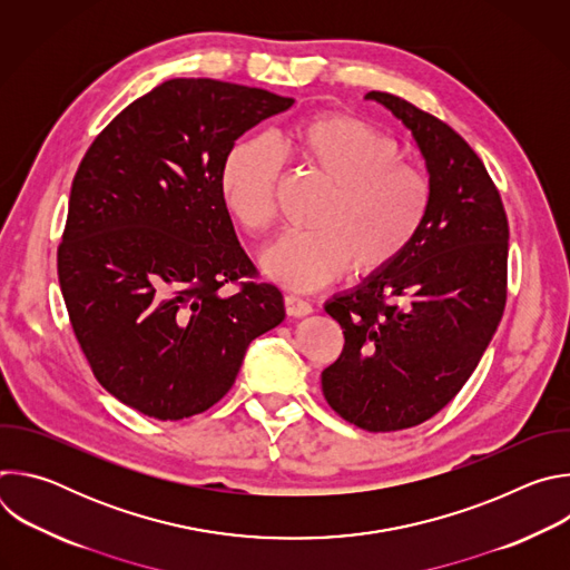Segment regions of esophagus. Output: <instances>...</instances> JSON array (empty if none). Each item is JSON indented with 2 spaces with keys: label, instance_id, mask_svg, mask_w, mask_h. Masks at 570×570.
<instances>
[{
  "label": "esophagus",
  "instance_id": "34e87169",
  "mask_svg": "<svg viewBox=\"0 0 570 570\" xmlns=\"http://www.w3.org/2000/svg\"><path fill=\"white\" fill-rule=\"evenodd\" d=\"M284 308L293 317H302V315L313 313V306L306 299L297 297V295H284Z\"/></svg>",
  "mask_w": 570,
  "mask_h": 570
}]
</instances>
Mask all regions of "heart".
<instances>
[{
	"label": "heart",
	"mask_w": 570,
	"mask_h": 570,
	"mask_svg": "<svg viewBox=\"0 0 570 570\" xmlns=\"http://www.w3.org/2000/svg\"><path fill=\"white\" fill-rule=\"evenodd\" d=\"M282 155L327 185L311 214V229L288 232L262 255L264 271L282 286L313 291L341 277L394 266L422 234L433 187L401 159L396 139L347 112L311 115L275 137L234 141L223 155L218 191L232 218L250 234H266L277 212Z\"/></svg>",
	"instance_id": "obj_1"
}]
</instances>
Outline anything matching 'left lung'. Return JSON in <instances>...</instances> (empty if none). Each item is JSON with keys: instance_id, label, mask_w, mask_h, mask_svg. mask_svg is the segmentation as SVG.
Instances as JSON below:
<instances>
[{"instance_id": "8db88e82", "label": "left lung", "mask_w": 570, "mask_h": 570, "mask_svg": "<svg viewBox=\"0 0 570 570\" xmlns=\"http://www.w3.org/2000/svg\"><path fill=\"white\" fill-rule=\"evenodd\" d=\"M409 126L426 157L429 220L394 266L334 297L345 347L322 394L345 422L413 429L462 390L508 302V214L475 150L442 119L390 92H367Z\"/></svg>"}]
</instances>
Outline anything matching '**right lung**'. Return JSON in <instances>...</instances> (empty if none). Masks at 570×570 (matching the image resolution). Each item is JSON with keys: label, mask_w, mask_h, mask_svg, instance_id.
I'll list each match as a JSON object with an SVG mask.
<instances>
[{"label": "right lung", "mask_w": 570, "mask_h": 570, "mask_svg": "<svg viewBox=\"0 0 570 570\" xmlns=\"http://www.w3.org/2000/svg\"><path fill=\"white\" fill-rule=\"evenodd\" d=\"M295 99L171 78L124 108L71 183L58 282L97 381L159 422L205 413L284 320L218 191L227 148ZM232 283L235 291L222 288Z\"/></svg>", "instance_id": "right-lung-1"}]
</instances>
